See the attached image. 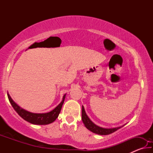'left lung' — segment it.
<instances>
[{"label": "left lung", "mask_w": 153, "mask_h": 153, "mask_svg": "<svg viewBox=\"0 0 153 153\" xmlns=\"http://www.w3.org/2000/svg\"><path fill=\"white\" fill-rule=\"evenodd\" d=\"M82 120L83 123H84V126L86 128L89 129L90 131H92L93 133L99 134V135H108V134H112L117 131V129L121 128V127H118V128H100V127L98 126L92 122V121L90 120L89 117H88L86 112H85L84 108L82 106Z\"/></svg>", "instance_id": "left-lung-1"}]
</instances>
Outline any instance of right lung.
<instances>
[{"mask_svg": "<svg viewBox=\"0 0 153 153\" xmlns=\"http://www.w3.org/2000/svg\"><path fill=\"white\" fill-rule=\"evenodd\" d=\"M7 96H8L10 103L11 104L15 111L18 113V115L20 117H22L24 120L32 124H35V125H47V124L51 123L53 121H55L56 119L58 117L59 113H60L62 106H63L65 98V94L63 96V100H62L60 104L50 112L46 113H33L23 109L19 106H18L11 99V97H10L8 93H7Z\"/></svg>", "mask_w": 153, "mask_h": 153, "instance_id": "1", "label": "right lung"}]
</instances>
